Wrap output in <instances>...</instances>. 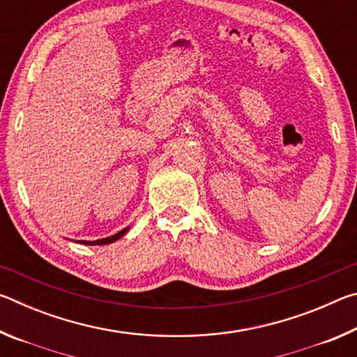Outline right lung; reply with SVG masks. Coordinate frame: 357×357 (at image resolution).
Returning a JSON list of instances; mask_svg holds the SVG:
<instances>
[{"instance_id":"obj_1","label":"right lung","mask_w":357,"mask_h":357,"mask_svg":"<svg viewBox=\"0 0 357 357\" xmlns=\"http://www.w3.org/2000/svg\"><path fill=\"white\" fill-rule=\"evenodd\" d=\"M129 229H130V227H126V228L121 229V231H118L116 234H112V236H108V238H102V239H96V241H77V243L84 244V245H105V244H112V243H114V241H118V239L123 238L124 234L129 231Z\"/></svg>"}]
</instances>
